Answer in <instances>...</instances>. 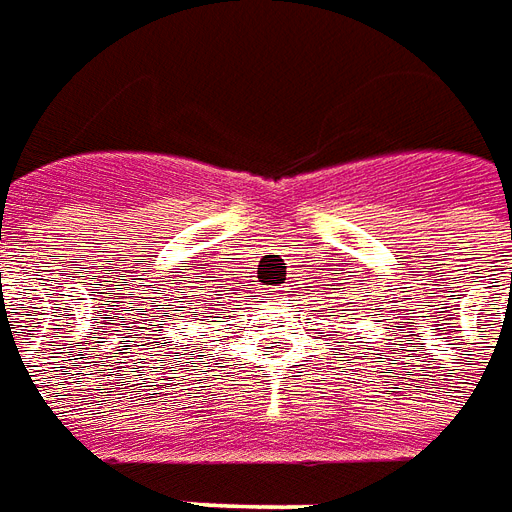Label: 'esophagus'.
Returning <instances> with one entry per match:
<instances>
[{
  "label": "esophagus",
  "instance_id": "1",
  "mask_svg": "<svg viewBox=\"0 0 512 512\" xmlns=\"http://www.w3.org/2000/svg\"><path fill=\"white\" fill-rule=\"evenodd\" d=\"M280 291H283V288L275 286V288H272V291H270V294H272V297H280Z\"/></svg>",
  "mask_w": 512,
  "mask_h": 512
}]
</instances>
